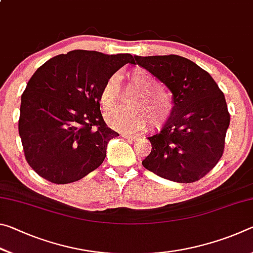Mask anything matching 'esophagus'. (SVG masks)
<instances>
[{
	"label": "esophagus",
	"mask_w": 253,
	"mask_h": 253,
	"mask_svg": "<svg viewBox=\"0 0 253 253\" xmlns=\"http://www.w3.org/2000/svg\"><path fill=\"white\" fill-rule=\"evenodd\" d=\"M122 136L126 139H136L138 137V134H127V132H123Z\"/></svg>",
	"instance_id": "34e87169"
}]
</instances>
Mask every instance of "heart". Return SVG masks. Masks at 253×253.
I'll return each instance as SVG.
<instances>
[{
  "label": "heart",
  "mask_w": 253,
  "mask_h": 253,
  "mask_svg": "<svg viewBox=\"0 0 253 253\" xmlns=\"http://www.w3.org/2000/svg\"><path fill=\"white\" fill-rule=\"evenodd\" d=\"M129 83L138 93L130 100L131 108H117L106 115V122L114 129L132 131L143 129L147 117L153 126H160L169 117L173 102L169 93L156 87L157 81L147 70L136 68L129 75ZM121 99V85L117 75L110 76L102 84L99 100L105 109L117 106Z\"/></svg>",
  "instance_id": "obj_1"
}]
</instances>
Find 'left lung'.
I'll use <instances>...</instances> for the list:
<instances>
[{"instance_id": "1", "label": "left lung", "mask_w": 253, "mask_h": 253, "mask_svg": "<svg viewBox=\"0 0 253 253\" xmlns=\"http://www.w3.org/2000/svg\"><path fill=\"white\" fill-rule=\"evenodd\" d=\"M173 95V109L158 134L147 137L152 152L145 169L177 183H193L217 164L224 151L230 114L223 92L191 60L176 54L134 55Z\"/></svg>"}]
</instances>
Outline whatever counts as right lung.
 <instances>
[{
    "instance_id": "1",
    "label": "right lung",
    "mask_w": 253,
    "mask_h": 253,
    "mask_svg": "<svg viewBox=\"0 0 253 253\" xmlns=\"http://www.w3.org/2000/svg\"><path fill=\"white\" fill-rule=\"evenodd\" d=\"M129 53L74 50L38 68L21 97L19 134L29 165L54 184L79 181L99 168L119 136L102 118V84Z\"/></svg>"
}]
</instances>
